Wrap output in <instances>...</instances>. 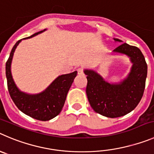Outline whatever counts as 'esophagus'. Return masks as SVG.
<instances>
[{"mask_svg":"<svg viewBox=\"0 0 154 154\" xmlns=\"http://www.w3.org/2000/svg\"><path fill=\"white\" fill-rule=\"evenodd\" d=\"M77 74H80V75H81V74H84V69L82 68V67H79V68H77Z\"/></svg>","mask_w":154,"mask_h":154,"instance_id":"esophagus-1","label":"esophagus"}]
</instances>
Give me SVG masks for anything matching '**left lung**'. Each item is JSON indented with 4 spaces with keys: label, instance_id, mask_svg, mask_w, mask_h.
<instances>
[{
    "label": "left lung",
    "instance_id": "left-lung-1",
    "mask_svg": "<svg viewBox=\"0 0 154 154\" xmlns=\"http://www.w3.org/2000/svg\"><path fill=\"white\" fill-rule=\"evenodd\" d=\"M113 51L126 54L133 63L129 75L120 84H111L93 70H84L89 103L96 112L108 118L125 116L135 109L143 97L147 74L144 56L137 47L123 43Z\"/></svg>",
    "mask_w": 154,
    "mask_h": 154
}]
</instances>
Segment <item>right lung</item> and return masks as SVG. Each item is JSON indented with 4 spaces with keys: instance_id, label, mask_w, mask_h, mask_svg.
<instances>
[{
    "instance_id": "right-lung-1",
    "label": "right lung",
    "mask_w": 154,
    "mask_h": 154,
    "mask_svg": "<svg viewBox=\"0 0 154 154\" xmlns=\"http://www.w3.org/2000/svg\"><path fill=\"white\" fill-rule=\"evenodd\" d=\"M43 31L38 32L29 38L35 36ZM21 40L17 41L14 45L9 58L6 62V77L10 96L17 107L24 114L37 120L48 121L56 117L61 112L69 89L77 76V72L74 71L70 74L59 76L46 90L38 94L29 95L20 91L12 78L11 64L14 51Z\"/></svg>"
}]
</instances>
